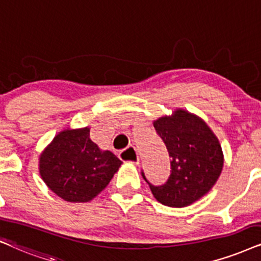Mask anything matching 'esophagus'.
Wrapping results in <instances>:
<instances>
[{"label":"esophagus","instance_id":"obj_1","mask_svg":"<svg viewBox=\"0 0 261 261\" xmlns=\"http://www.w3.org/2000/svg\"><path fill=\"white\" fill-rule=\"evenodd\" d=\"M119 158L121 160L128 161V163L135 165H137L138 161H140V159H138V153L135 147H127L126 149L121 150L119 153Z\"/></svg>","mask_w":261,"mask_h":261}]
</instances>
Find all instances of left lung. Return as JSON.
Listing matches in <instances>:
<instances>
[{
	"instance_id": "1",
	"label": "left lung",
	"mask_w": 261,
	"mask_h": 261,
	"mask_svg": "<svg viewBox=\"0 0 261 261\" xmlns=\"http://www.w3.org/2000/svg\"><path fill=\"white\" fill-rule=\"evenodd\" d=\"M171 158L170 177L161 186L149 184L155 199L165 206H189L216 184L223 169V153L218 138L196 115L178 110L172 117L154 121Z\"/></svg>"
}]
</instances>
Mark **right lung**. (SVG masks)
Wrapping results in <instances>:
<instances>
[{
	"mask_svg": "<svg viewBox=\"0 0 261 261\" xmlns=\"http://www.w3.org/2000/svg\"><path fill=\"white\" fill-rule=\"evenodd\" d=\"M121 161L110 150H100L89 127L65 130L43 151L39 173L53 193L68 202H88L98 195Z\"/></svg>",
	"mask_w": 261,
	"mask_h": 261,
	"instance_id": "add662e5",
	"label": "right lung"
}]
</instances>
